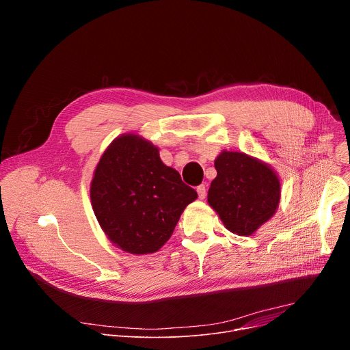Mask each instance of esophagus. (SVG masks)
I'll return each instance as SVG.
<instances>
[{
    "label": "esophagus",
    "mask_w": 350,
    "mask_h": 350,
    "mask_svg": "<svg viewBox=\"0 0 350 350\" xmlns=\"http://www.w3.org/2000/svg\"><path fill=\"white\" fill-rule=\"evenodd\" d=\"M196 192H198V196L199 199H204L206 196V185L205 184H201L196 187Z\"/></svg>",
    "instance_id": "obj_1"
}]
</instances>
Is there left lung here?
Segmentation results:
<instances>
[{
	"label": "left lung",
	"instance_id": "left-lung-1",
	"mask_svg": "<svg viewBox=\"0 0 350 350\" xmlns=\"http://www.w3.org/2000/svg\"><path fill=\"white\" fill-rule=\"evenodd\" d=\"M208 202L226 228L251 235L274 213L280 204V180L267 165L242 152H221Z\"/></svg>",
	"mask_w": 350,
	"mask_h": 350
}]
</instances>
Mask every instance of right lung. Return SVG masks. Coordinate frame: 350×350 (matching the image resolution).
<instances>
[{
	"instance_id": "obj_1",
	"label": "right lung",
	"mask_w": 350,
	"mask_h": 350,
	"mask_svg": "<svg viewBox=\"0 0 350 350\" xmlns=\"http://www.w3.org/2000/svg\"><path fill=\"white\" fill-rule=\"evenodd\" d=\"M94 213L124 252L154 254L172 237L198 193L166 166L158 148L138 135L116 138L96 165L91 183Z\"/></svg>"
}]
</instances>
